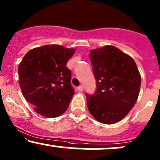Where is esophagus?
I'll return each instance as SVG.
<instances>
[{
    "mask_svg": "<svg viewBox=\"0 0 160 160\" xmlns=\"http://www.w3.org/2000/svg\"><path fill=\"white\" fill-rule=\"evenodd\" d=\"M77 90H78L79 92H82L83 90V86H80V87H77Z\"/></svg>",
    "mask_w": 160,
    "mask_h": 160,
    "instance_id": "esophagus-1",
    "label": "esophagus"
}]
</instances>
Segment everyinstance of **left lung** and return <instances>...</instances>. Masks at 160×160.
I'll return each instance as SVG.
<instances>
[{"label": "left lung", "instance_id": "left-lung-1", "mask_svg": "<svg viewBox=\"0 0 160 160\" xmlns=\"http://www.w3.org/2000/svg\"><path fill=\"white\" fill-rule=\"evenodd\" d=\"M90 59L97 91L94 95H86L88 110L98 122L116 123L129 113L137 102L140 73L133 59L111 45L90 50Z\"/></svg>", "mask_w": 160, "mask_h": 160}]
</instances>
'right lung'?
Listing matches in <instances>:
<instances>
[{
  "label": "right lung",
  "instance_id": "right-lung-1",
  "mask_svg": "<svg viewBox=\"0 0 160 160\" xmlns=\"http://www.w3.org/2000/svg\"><path fill=\"white\" fill-rule=\"evenodd\" d=\"M74 48L58 44L33 48L18 67L19 84L25 100L43 117L54 118L68 108L74 90L71 72L66 67Z\"/></svg>",
  "mask_w": 160,
  "mask_h": 160
}]
</instances>
